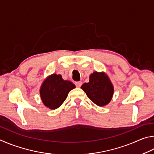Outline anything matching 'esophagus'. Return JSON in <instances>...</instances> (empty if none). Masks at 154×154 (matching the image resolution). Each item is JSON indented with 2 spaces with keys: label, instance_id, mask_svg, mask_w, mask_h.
<instances>
[{
  "label": "esophagus",
  "instance_id": "34e87169",
  "mask_svg": "<svg viewBox=\"0 0 154 154\" xmlns=\"http://www.w3.org/2000/svg\"><path fill=\"white\" fill-rule=\"evenodd\" d=\"M82 84V82H80V81L75 82V86H76L77 87H81Z\"/></svg>",
  "mask_w": 154,
  "mask_h": 154
}]
</instances>
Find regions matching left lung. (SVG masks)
Returning <instances> with one entry per match:
<instances>
[{
	"instance_id": "left-lung-1",
	"label": "left lung",
	"mask_w": 154,
	"mask_h": 154,
	"mask_svg": "<svg viewBox=\"0 0 154 154\" xmlns=\"http://www.w3.org/2000/svg\"><path fill=\"white\" fill-rule=\"evenodd\" d=\"M81 88L88 97L98 106L108 104L114 94L113 85L104 72H93L89 76V82L84 83Z\"/></svg>"
}]
</instances>
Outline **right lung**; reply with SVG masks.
I'll list each match as a JSON object with an SVG mask.
<instances>
[{"mask_svg":"<svg viewBox=\"0 0 154 154\" xmlns=\"http://www.w3.org/2000/svg\"><path fill=\"white\" fill-rule=\"evenodd\" d=\"M75 86L71 81L64 80L59 74H53L42 82L40 95L43 104L51 109L58 108L66 100L69 92Z\"/></svg>","mask_w":154,"mask_h":154,"instance_id":"1","label":"right lung"}]
</instances>
